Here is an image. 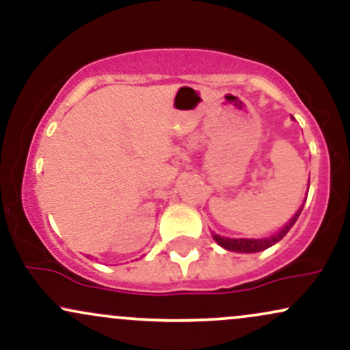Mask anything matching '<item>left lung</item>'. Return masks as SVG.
<instances>
[{"label": "left lung", "instance_id": "1", "mask_svg": "<svg viewBox=\"0 0 350 350\" xmlns=\"http://www.w3.org/2000/svg\"><path fill=\"white\" fill-rule=\"evenodd\" d=\"M303 211V206L298 212H296L295 217L286 224L276 235H271L270 239H258V240H253V239H227V237H220V235H214V240L220 247H224L226 250L230 252H239V253H255V252H262L267 250L268 247L275 245L276 242H280L284 235L290 232V228L295 226V222L298 220V217Z\"/></svg>", "mask_w": 350, "mask_h": 350}]
</instances>
